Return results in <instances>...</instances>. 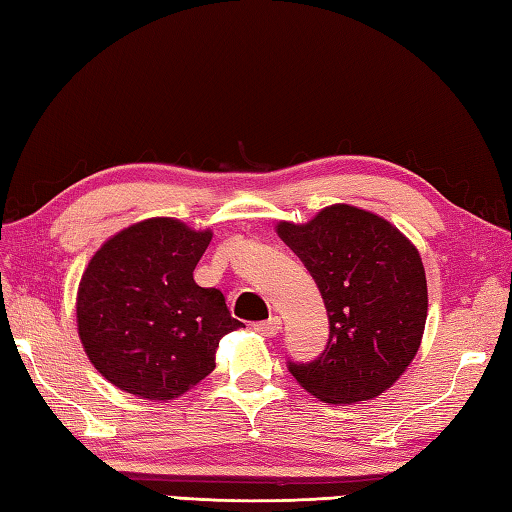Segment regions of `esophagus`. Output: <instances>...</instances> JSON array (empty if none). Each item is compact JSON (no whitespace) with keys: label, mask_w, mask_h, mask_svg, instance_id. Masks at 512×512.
<instances>
[{"label":"esophagus","mask_w":512,"mask_h":512,"mask_svg":"<svg viewBox=\"0 0 512 512\" xmlns=\"http://www.w3.org/2000/svg\"><path fill=\"white\" fill-rule=\"evenodd\" d=\"M254 328H256V331H258L260 335H265V337H274V335H278V333H280L282 320H280L278 315H274V317H269V320H265V322H256V324H254Z\"/></svg>","instance_id":"1"}]
</instances>
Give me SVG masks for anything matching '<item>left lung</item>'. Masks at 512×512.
Returning <instances> with one entry per match:
<instances>
[{"label":"left lung","mask_w":512,"mask_h":512,"mask_svg":"<svg viewBox=\"0 0 512 512\" xmlns=\"http://www.w3.org/2000/svg\"><path fill=\"white\" fill-rule=\"evenodd\" d=\"M278 236L309 269L328 313L326 350L289 372L324 403L377 399L401 379L423 339L427 278L418 249L368 210L335 203Z\"/></svg>","instance_id":"obj_1"}]
</instances>
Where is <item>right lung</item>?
I'll list each match as a JSON object with an SVG mask.
<instances>
[{"label": "right lung", "instance_id": "add662e5", "mask_svg": "<svg viewBox=\"0 0 512 512\" xmlns=\"http://www.w3.org/2000/svg\"><path fill=\"white\" fill-rule=\"evenodd\" d=\"M212 241L170 217L107 238L76 293L78 337L109 383L146 401H173L214 370L221 337L243 328L219 289L192 271Z\"/></svg>", "mask_w": 512, "mask_h": 512}]
</instances>
